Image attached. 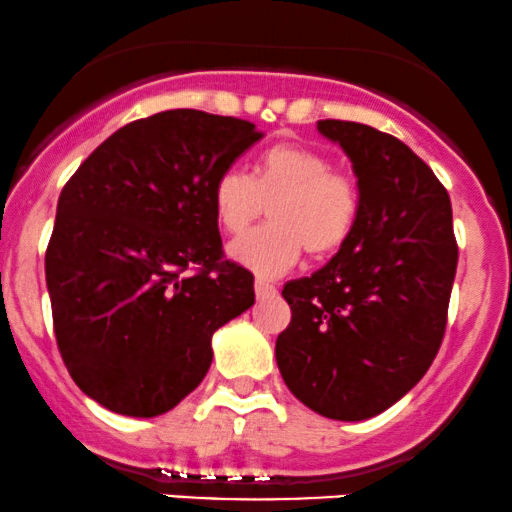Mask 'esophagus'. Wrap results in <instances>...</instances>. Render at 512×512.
I'll return each mask as SVG.
<instances>
[{"label":"esophagus","instance_id":"obj_1","mask_svg":"<svg viewBox=\"0 0 512 512\" xmlns=\"http://www.w3.org/2000/svg\"><path fill=\"white\" fill-rule=\"evenodd\" d=\"M254 292H256V299H268V296H275L277 289L270 285V282L261 280V277H258V280L254 282Z\"/></svg>","mask_w":512,"mask_h":512}]
</instances>
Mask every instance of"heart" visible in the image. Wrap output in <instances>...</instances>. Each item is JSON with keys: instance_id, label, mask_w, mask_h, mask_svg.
Here are the masks:
<instances>
[{"instance_id": "b5f03b06", "label": "heart", "mask_w": 512, "mask_h": 512, "mask_svg": "<svg viewBox=\"0 0 512 512\" xmlns=\"http://www.w3.org/2000/svg\"><path fill=\"white\" fill-rule=\"evenodd\" d=\"M325 154L304 144H273L254 173L227 168L213 182V213L227 235H242L268 206L270 223L230 244L227 254L256 275L277 277L304 256L320 261L349 242L361 216L356 180L332 170Z\"/></svg>"}]
</instances>
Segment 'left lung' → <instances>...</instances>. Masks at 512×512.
<instances>
[{"instance_id":"8db88e82","label":"left lung","mask_w":512,"mask_h":512,"mask_svg":"<svg viewBox=\"0 0 512 512\" xmlns=\"http://www.w3.org/2000/svg\"><path fill=\"white\" fill-rule=\"evenodd\" d=\"M351 159L361 216L311 277L287 282L292 323L275 344L289 391L315 413L358 422L394 406L437 356L458 266L451 199L396 137L318 121Z\"/></svg>"}]
</instances>
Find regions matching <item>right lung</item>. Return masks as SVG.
I'll return each instance as SVG.
<instances>
[{
    "label": "right lung",
    "mask_w": 512,
    "mask_h": 512,
    "mask_svg": "<svg viewBox=\"0 0 512 512\" xmlns=\"http://www.w3.org/2000/svg\"><path fill=\"white\" fill-rule=\"evenodd\" d=\"M263 132L173 109L123 125L63 187L44 256L73 382L113 413L154 418L199 387L218 327L254 306L223 261L213 182Z\"/></svg>",
    "instance_id": "right-lung-1"
}]
</instances>
